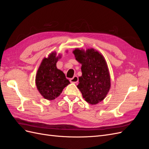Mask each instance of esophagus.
<instances>
[{
  "label": "esophagus",
  "mask_w": 149,
  "mask_h": 149,
  "mask_svg": "<svg viewBox=\"0 0 149 149\" xmlns=\"http://www.w3.org/2000/svg\"><path fill=\"white\" fill-rule=\"evenodd\" d=\"M70 81L71 83H78V76H74L73 78H70Z\"/></svg>",
  "instance_id": "obj_1"
}]
</instances>
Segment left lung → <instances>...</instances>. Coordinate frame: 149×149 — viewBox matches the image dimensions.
I'll return each instance as SVG.
<instances>
[{
  "label": "left lung",
  "instance_id": "1",
  "mask_svg": "<svg viewBox=\"0 0 149 149\" xmlns=\"http://www.w3.org/2000/svg\"><path fill=\"white\" fill-rule=\"evenodd\" d=\"M76 60L81 64L82 76L77 86L83 98L91 104L102 101L111 87L110 75L104 58L94 49L73 51Z\"/></svg>",
  "mask_w": 149,
  "mask_h": 149
}]
</instances>
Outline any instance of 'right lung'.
Here are the masks:
<instances>
[{
    "label": "right lung",
    "mask_w": 149,
    "mask_h": 149,
    "mask_svg": "<svg viewBox=\"0 0 149 149\" xmlns=\"http://www.w3.org/2000/svg\"><path fill=\"white\" fill-rule=\"evenodd\" d=\"M60 58L56 56V53H52L47 58H45L36 75L37 89L46 100H55L70 84L63 72L56 68V63Z\"/></svg>",
    "instance_id": "right-lung-1"
}]
</instances>
